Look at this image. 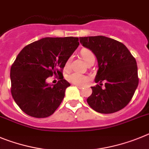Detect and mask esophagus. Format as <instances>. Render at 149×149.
Wrapping results in <instances>:
<instances>
[{"instance_id": "34e87169", "label": "esophagus", "mask_w": 149, "mask_h": 149, "mask_svg": "<svg viewBox=\"0 0 149 149\" xmlns=\"http://www.w3.org/2000/svg\"><path fill=\"white\" fill-rule=\"evenodd\" d=\"M73 85H75V86L77 87L78 88H79V89H81V88H83V87H82V86H81V85H78V84H73Z\"/></svg>"}]
</instances>
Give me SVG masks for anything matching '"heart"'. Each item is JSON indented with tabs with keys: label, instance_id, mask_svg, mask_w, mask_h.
Wrapping results in <instances>:
<instances>
[{
	"label": "heart",
	"instance_id": "heart-1",
	"mask_svg": "<svg viewBox=\"0 0 149 149\" xmlns=\"http://www.w3.org/2000/svg\"><path fill=\"white\" fill-rule=\"evenodd\" d=\"M80 53H81V56H82L84 61L86 63H88L91 60H95V55L93 54V53L91 51V49L84 48V49H81ZM70 59H71V58H69L67 60L66 64H65V67L66 68L69 65ZM67 79H68V80L70 82L73 83V84H78V85H84L89 80V77L88 76H84V75H81L79 73H73L71 74L68 75Z\"/></svg>",
	"mask_w": 149,
	"mask_h": 149
}]
</instances>
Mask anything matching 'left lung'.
<instances>
[{"label": "left lung", "instance_id": "8db88e82", "mask_svg": "<svg viewBox=\"0 0 149 149\" xmlns=\"http://www.w3.org/2000/svg\"><path fill=\"white\" fill-rule=\"evenodd\" d=\"M80 43L94 53L98 61L92 94L87 102L101 113L120 111L129 103L138 86L136 61L123 43L102 36L79 37ZM105 82L102 88L101 83Z\"/></svg>", "mask_w": 149, "mask_h": 149}]
</instances>
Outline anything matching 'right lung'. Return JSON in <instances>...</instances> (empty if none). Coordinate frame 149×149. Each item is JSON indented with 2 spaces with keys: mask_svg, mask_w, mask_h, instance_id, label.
Wrapping results in <instances>:
<instances>
[{
  "mask_svg": "<svg viewBox=\"0 0 149 149\" xmlns=\"http://www.w3.org/2000/svg\"><path fill=\"white\" fill-rule=\"evenodd\" d=\"M79 45V38H44L26 45L18 53L10 69L11 93L25 113L45 118L55 112L70 86L63 79L66 61ZM58 74L60 80L51 86L46 79Z\"/></svg>",
  "mask_w": 149,
  "mask_h": 149,
  "instance_id": "right-lung-1",
  "label": "right lung"
}]
</instances>
